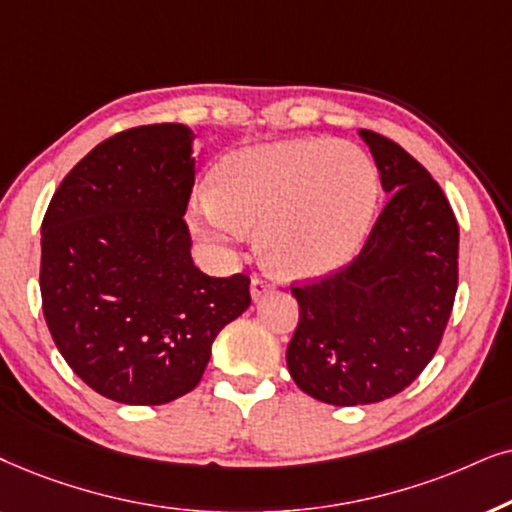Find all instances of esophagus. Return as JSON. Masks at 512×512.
Returning a JSON list of instances; mask_svg holds the SVG:
<instances>
[{"label":"esophagus","mask_w":512,"mask_h":512,"mask_svg":"<svg viewBox=\"0 0 512 512\" xmlns=\"http://www.w3.org/2000/svg\"><path fill=\"white\" fill-rule=\"evenodd\" d=\"M271 290H274V285H271V283L267 281V278H260V276L252 278V283H250V297L255 299V302H257V299H262L264 295H269Z\"/></svg>","instance_id":"esophagus-1"}]
</instances>
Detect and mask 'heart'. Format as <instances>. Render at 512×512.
Returning a JSON list of instances; mask_svg holds the SVG:
<instances>
[{
  "label": "heart",
  "mask_w": 512,
  "mask_h": 512,
  "mask_svg": "<svg viewBox=\"0 0 512 512\" xmlns=\"http://www.w3.org/2000/svg\"><path fill=\"white\" fill-rule=\"evenodd\" d=\"M377 201V170L351 142H274L238 149L222 161L215 192L196 201L192 229L220 248L262 229L271 267L313 278L356 257Z\"/></svg>",
  "instance_id": "b5f03b06"
}]
</instances>
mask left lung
Here are the masks:
<instances>
[{"mask_svg": "<svg viewBox=\"0 0 512 512\" xmlns=\"http://www.w3.org/2000/svg\"><path fill=\"white\" fill-rule=\"evenodd\" d=\"M391 196L349 267L292 288L299 323L290 377L327 405H372L419 377L438 351L456 281L459 224L421 163L372 131H358Z\"/></svg>", "mask_w": 512, "mask_h": 512, "instance_id": "8db88e82", "label": "left lung"}]
</instances>
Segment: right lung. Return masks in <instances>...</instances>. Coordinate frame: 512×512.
Listing matches in <instances>:
<instances>
[{
	"mask_svg": "<svg viewBox=\"0 0 512 512\" xmlns=\"http://www.w3.org/2000/svg\"><path fill=\"white\" fill-rule=\"evenodd\" d=\"M194 133L128 128L60 182L42 222L44 318L74 374L124 405L196 388L215 337L250 306V278L206 276L182 220Z\"/></svg>",
	"mask_w": 512,
	"mask_h": 512,
	"instance_id": "add662e5",
	"label": "right lung"
}]
</instances>
